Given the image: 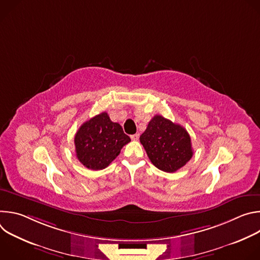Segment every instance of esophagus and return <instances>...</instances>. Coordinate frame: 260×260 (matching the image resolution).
<instances>
[{
    "instance_id": "esophagus-1",
    "label": "esophagus",
    "mask_w": 260,
    "mask_h": 260,
    "mask_svg": "<svg viewBox=\"0 0 260 260\" xmlns=\"http://www.w3.org/2000/svg\"><path fill=\"white\" fill-rule=\"evenodd\" d=\"M131 138H132V140H133V141H138V140H139V138H140V134L132 135V136H131Z\"/></svg>"
}]
</instances>
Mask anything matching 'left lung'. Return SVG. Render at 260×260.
Masks as SVG:
<instances>
[{"label": "left lung", "mask_w": 260, "mask_h": 260, "mask_svg": "<svg viewBox=\"0 0 260 260\" xmlns=\"http://www.w3.org/2000/svg\"><path fill=\"white\" fill-rule=\"evenodd\" d=\"M140 142L151 162L167 173L181 169L193 155L187 131L161 115H155L148 123Z\"/></svg>", "instance_id": "obj_1"}]
</instances>
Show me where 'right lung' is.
I'll return each instance as SVG.
<instances>
[{
  "instance_id": "add662e5",
  "label": "right lung",
  "mask_w": 260,
  "mask_h": 260,
  "mask_svg": "<svg viewBox=\"0 0 260 260\" xmlns=\"http://www.w3.org/2000/svg\"><path fill=\"white\" fill-rule=\"evenodd\" d=\"M131 142L121 125L111 121L103 112L84 122L75 135L76 156L87 169L99 171L107 168Z\"/></svg>"
}]
</instances>
